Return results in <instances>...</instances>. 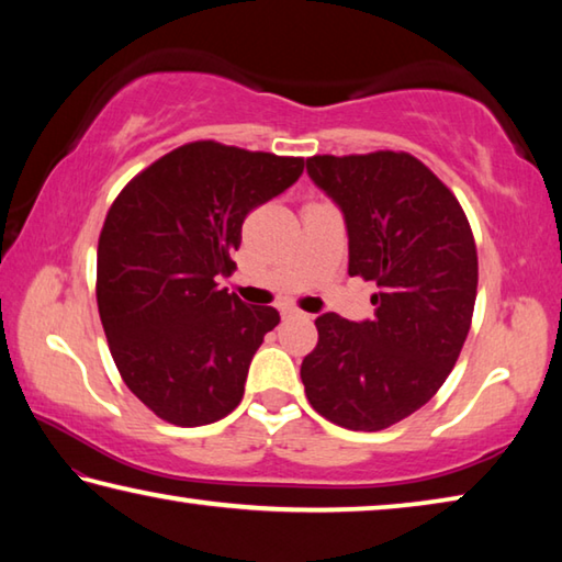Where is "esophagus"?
<instances>
[{
    "label": "esophagus",
    "instance_id": "1",
    "mask_svg": "<svg viewBox=\"0 0 562 562\" xmlns=\"http://www.w3.org/2000/svg\"><path fill=\"white\" fill-rule=\"evenodd\" d=\"M294 315H302V312L294 307H282V317H294Z\"/></svg>",
    "mask_w": 562,
    "mask_h": 562
}]
</instances>
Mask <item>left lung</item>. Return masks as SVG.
I'll list each match as a JSON object with an SVG mask.
<instances>
[{
	"label": "left lung",
	"mask_w": 562,
	"mask_h": 562,
	"mask_svg": "<svg viewBox=\"0 0 562 562\" xmlns=\"http://www.w3.org/2000/svg\"><path fill=\"white\" fill-rule=\"evenodd\" d=\"M307 173L345 213L349 274L376 282L374 319H315L302 359L312 408L349 431H382L439 392L469 337L479 252L461 203L406 150L312 156Z\"/></svg>",
	"instance_id": "8db88e82"
}]
</instances>
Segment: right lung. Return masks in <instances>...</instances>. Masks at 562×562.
Returning <instances> with one entry per match:
<instances>
[{
  "instance_id": "obj_1",
  "label": "right lung",
  "mask_w": 562,
  "mask_h": 562,
  "mask_svg": "<svg viewBox=\"0 0 562 562\" xmlns=\"http://www.w3.org/2000/svg\"><path fill=\"white\" fill-rule=\"evenodd\" d=\"M304 158L193 140L133 176L99 235L97 302L123 382L158 418L205 426L240 404L274 307L217 288L245 217L302 176Z\"/></svg>"
}]
</instances>
